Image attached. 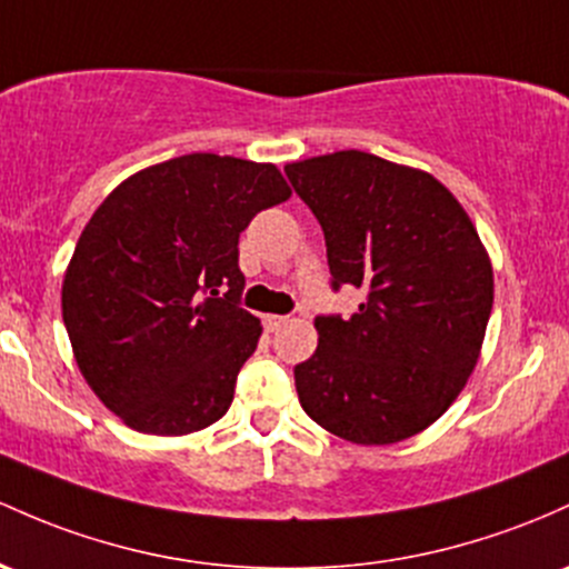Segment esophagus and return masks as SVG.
<instances>
[{"instance_id": "obj_1", "label": "esophagus", "mask_w": 569, "mask_h": 569, "mask_svg": "<svg viewBox=\"0 0 569 569\" xmlns=\"http://www.w3.org/2000/svg\"><path fill=\"white\" fill-rule=\"evenodd\" d=\"M286 323H289V316H264V327L270 329V332H278Z\"/></svg>"}]
</instances>
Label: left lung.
I'll use <instances>...</instances> for the list:
<instances>
[{
  "label": "left lung",
  "mask_w": 569,
  "mask_h": 569,
  "mask_svg": "<svg viewBox=\"0 0 569 569\" xmlns=\"http://www.w3.org/2000/svg\"><path fill=\"white\" fill-rule=\"evenodd\" d=\"M286 178L321 223L332 291H365L351 318L316 316V353L295 367L305 413L359 446L418 435L465 389L491 316L476 227L432 174L365 151L297 161Z\"/></svg>",
  "instance_id": "left-lung-1"
}]
</instances>
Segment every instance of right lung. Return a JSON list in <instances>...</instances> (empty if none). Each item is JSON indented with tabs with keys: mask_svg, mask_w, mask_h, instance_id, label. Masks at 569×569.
<instances>
[{
	"mask_svg": "<svg viewBox=\"0 0 569 569\" xmlns=\"http://www.w3.org/2000/svg\"><path fill=\"white\" fill-rule=\"evenodd\" d=\"M289 197L272 164L189 153L99 204L67 267L61 316L80 372L123 423L189 435L227 413L261 335L240 305L237 242Z\"/></svg>",
	"mask_w": 569,
	"mask_h": 569,
	"instance_id": "obj_1",
	"label": "right lung"
}]
</instances>
